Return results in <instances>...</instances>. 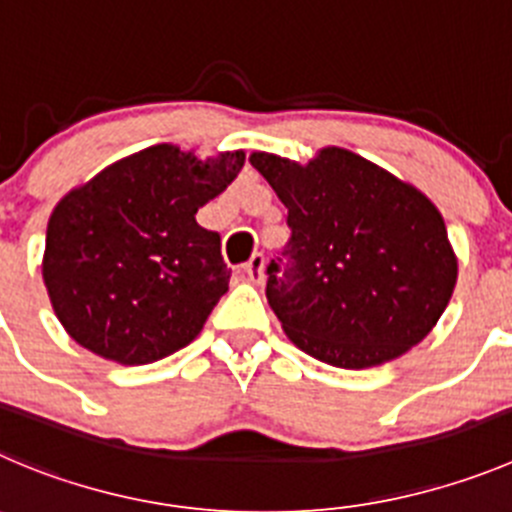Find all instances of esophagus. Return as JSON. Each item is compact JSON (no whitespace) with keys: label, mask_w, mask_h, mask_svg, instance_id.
Wrapping results in <instances>:
<instances>
[{"label":"esophagus","mask_w":512,"mask_h":512,"mask_svg":"<svg viewBox=\"0 0 512 512\" xmlns=\"http://www.w3.org/2000/svg\"><path fill=\"white\" fill-rule=\"evenodd\" d=\"M262 270H265V257H262V252H255V255L242 265V272H245L250 283H262V280H265V272Z\"/></svg>","instance_id":"obj_1"}]
</instances>
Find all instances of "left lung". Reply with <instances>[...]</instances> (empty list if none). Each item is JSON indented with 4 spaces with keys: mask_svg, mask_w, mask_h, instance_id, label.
<instances>
[{
    "mask_svg": "<svg viewBox=\"0 0 512 512\" xmlns=\"http://www.w3.org/2000/svg\"><path fill=\"white\" fill-rule=\"evenodd\" d=\"M250 164L288 207L290 237L267 265L265 293L290 341L338 369L417 346L457 280L437 207L346 148H323L308 166L272 154Z\"/></svg>",
    "mask_w": 512,
    "mask_h": 512,
    "instance_id": "1",
    "label": "left lung"
}]
</instances>
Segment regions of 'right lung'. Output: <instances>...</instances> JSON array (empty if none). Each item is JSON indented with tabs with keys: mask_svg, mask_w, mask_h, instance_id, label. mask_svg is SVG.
I'll return each mask as SVG.
<instances>
[{
	"mask_svg": "<svg viewBox=\"0 0 512 512\" xmlns=\"http://www.w3.org/2000/svg\"><path fill=\"white\" fill-rule=\"evenodd\" d=\"M245 164L143 148L70 191L47 224L42 278L73 341L123 366L171 356L199 336L229 288L219 234L197 224Z\"/></svg>",
	"mask_w": 512,
	"mask_h": 512,
	"instance_id": "obj_1",
	"label": "right lung"
}]
</instances>
